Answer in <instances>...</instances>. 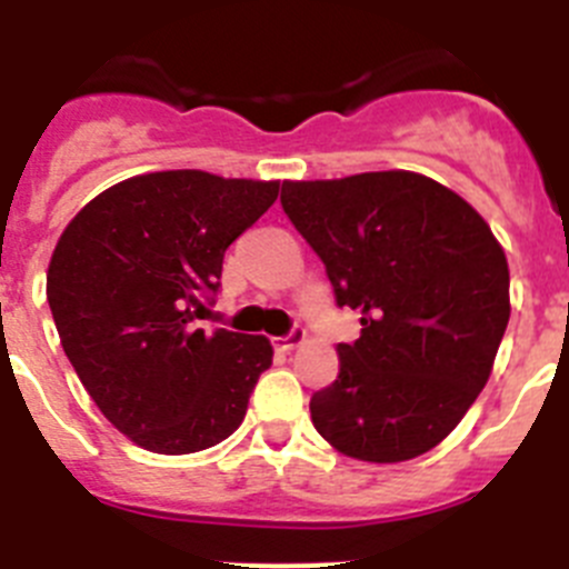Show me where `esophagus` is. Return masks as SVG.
I'll list each match as a JSON object with an SVG mask.
<instances>
[{
    "label": "esophagus",
    "mask_w": 569,
    "mask_h": 569,
    "mask_svg": "<svg viewBox=\"0 0 569 569\" xmlns=\"http://www.w3.org/2000/svg\"><path fill=\"white\" fill-rule=\"evenodd\" d=\"M305 328H293L288 336H276L273 339V347L276 350H281V353H288V350H293V347H299L301 341H305Z\"/></svg>",
    "instance_id": "esophagus-1"
}]
</instances>
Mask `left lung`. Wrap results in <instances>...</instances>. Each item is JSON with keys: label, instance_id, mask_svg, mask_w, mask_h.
Returning <instances> with one entry per match:
<instances>
[{"label": "left lung", "instance_id": "8db88e82", "mask_svg": "<svg viewBox=\"0 0 569 569\" xmlns=\"http://www.w3.org/2000/svg\"><path fill=\"white\" fill-rule=\"evenodd\" d=\"M281 208L316 250L361 336L310 419L350 459L407 461L450 436L487 385L510 319V270L470 204L421 173L284 182Z\"/></svg>", "mask_w": 569, "mask_h": 569}]
</instances>
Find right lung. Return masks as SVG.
Instances as JSON below:
<instances>
[{"label": "right lung", "instance_id": "obj_1", "mask_svg": "<svg viewBox=\"0 0 569 569\" xmlns=\"http://www.w3.org/2000/svg\"><path fill=\"white\" fill-rule=\"evenodd\" d=\"M279 182L162 170L113 184L79 210L48 268L64 356L104 419L150 453L228 439L273 365L264 336L204 330L224 250Z\"/></svg>", "mask_w": 569, "mask_h": 569}]
</instances>
